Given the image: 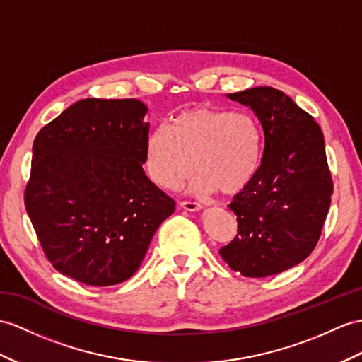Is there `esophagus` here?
Listing matches in <instances>:
<instances>
[{
	"mask_svg": "<svg viewBox=\"0 0 362 362\" xmlns=\"http://www.w3.org/2000/svg\"><path fill=\"white\" fill-rule=\"evenodd\" d=\"M180 206L187 211H199L202 209L201 204H198V202H193V201H181Z\"/></svg>",
	"mask_w": 362,
	"mask_h": 362,
	"instance_id": "obj_1",
	"label": "esophagus"
}]
</instances>
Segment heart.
I'll use <instances>...</instances> for the list:
<instances>
[{
	"label": "heart",
	"instance_id": "1",
	"mask_svg": "<svg viewBox=\"0 0 362 362\" xmlns=\"http://www.w3.org/2000/svg\"><path fill=\"white\" fill-rule=\"evenodd\" d=\"M262 155L258 119L247 112L195 107L152 132L146 143V170L158 187L180 189L195 169L190 190L198 195H235L257 175Z\"/></svg>",
	"mask_w": 362,
	"mask_h": 362
}]
</instances>
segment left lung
<instances>
[{
    "label": "left lung",
    "mask_w": 362,
    "mask_h": 362,
    "mask_svg": "<svg viewBox=\"0 0 362 362\" xmlns=\"http://www.w3.org/2000/svg\"><path fill=\"white\" fill-rule=\"evenodd\" d=\"M227 98L257 115L264 152L255 178L228 206L238 216V235L219 255L243 276L278 275L312 253L329 214L333 182L324 135L310 115L273 87Z\"/></svg>",
    "instance_id": "8db88e82"
}]
</instances>
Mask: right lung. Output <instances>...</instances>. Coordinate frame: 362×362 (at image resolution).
<instances>
[{
  "mask_svg": "<svg viewBox=\"0 0 362 362\" xmlns=\"http://www.w3.org/2000/svg\"><path fill=\"white\" fill-rule=\"evenodd\" d=\"M146 113L138 100L87 98L33 141L25 210L52 266L83 284L129 279L175 211L143 169Z\"/></svg>",
  "mask_w": 362,
  "mask_h": 362,
  "instance_id": "right-lung-1",
  "label": "right lung"
}]
</instances>
